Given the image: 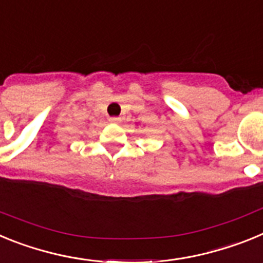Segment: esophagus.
Instances as JSON below:
<instances>
[{"label": "esophagus", "instance_id": "esophagus-1", "mask_svg": "<svg viewBox=\"0 0 263 263\" xmlns=\"http://www.w3.org/2000/svg\"><path fill=\"white\" fill-rule=\"evenodd\" d=\"M109 121H110V122H115V124H118V122L121 121V118L120 117H110L109 118Z\"/></svg>", "mask_w": 263, "mask_h": 263}]
</instances>
